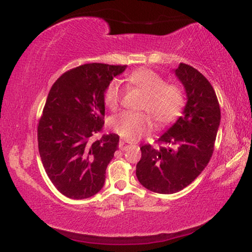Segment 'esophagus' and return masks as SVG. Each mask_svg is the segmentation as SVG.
Masks as SVG:
<instances>
[{"mask_svg": "<svg viewBox=\"0 0 252 252\" xmlns=\"http://www.w3.org/2000/svg\"><path fill=\"white\" fill-rule=\"evenodd\" d=\"M129 145H130V142H128V140H124V139L120 140V143H119V147H120V150H122V151H124V150L128 149V146H129Z\"/></svg>", "mask_w": 252, "mask_h": 252, "instance_id": "obj_1", "label": "esophagus"}]
</instances>
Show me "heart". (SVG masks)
Segmentation results:
<instances>
[{"label":"heart","instance_id":"heart-1","mask_svg":"<svg viewBox=\"0 0 252 252\" xmlns=\"http://www.w3.org/2000/svg\"><path fill=\"white\" fill-rule=\"evenodd\" d=\"M129 89H136L144 94L139 108L149 112L159 126H168L180 116L184 106L182 87L174 83H166L159 73L150 69H139L126 78ZM122 100V87L117 80L108 85L105 93V103L110 109H116ZM110 126L121 137L135 140L153 128L149 114L123 112L112 117Z\"/></svg>","mask_w":252,"mask_h":252}]
</instances>
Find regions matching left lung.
Segmentation results:
<instances>
[{
	"label": "left lung",
	"instance_id": "obj_1",
	"mask_svg": "<svg viewBox=\"0 0 252 252\" xmlns=\"http://www.w3.org/2000/svg\"><path fill=\"white\" fill-rule=\"evenodd\" d=\"M187 93L183 115L158 139L165 146L140 147L137 179L158 193H175L189 186L207 166L220 126V106L212 85L192 66L174 70Z\"/></svg>",
	"mask_w": 252,
	"mask_h": 252
}]
</instances>
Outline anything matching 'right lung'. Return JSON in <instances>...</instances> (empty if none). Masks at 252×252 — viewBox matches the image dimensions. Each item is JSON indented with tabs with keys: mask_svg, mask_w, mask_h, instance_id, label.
Masks as SVG:
<instances>
[{
	"mask_svg": "<svg viewBox=\"0 0 252 252\" xmlns=\"http://www.w3.org/2000/svg\"><path fill=\"white\" fill-rule=\"evenodd\" d=\"M126 65L89 63L53 84L38 126L39 153L49 180L71 199L94 196L119 149L116 133L92 140L105 124V93Z\"/></svg>",
	"mask_w": 252,
	"mask_h": 252,
	"instance_id": "obj_1",
	"label": "right lung"
}]
</instances>
